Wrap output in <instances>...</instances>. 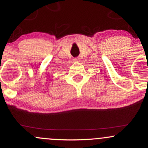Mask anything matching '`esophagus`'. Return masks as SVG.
<instances>
[{
    "mask_svg": "<svg viewBox=\"0 0 148 148\" xmlns=\"http://www.w3.org/2000/svg\"><path fill=\"white\" fill-rule=\"evenodd\" d=\"M73 61L79 62V58H75L73 59Z\"/></svg>",
    "mask_w": 148,
    "mask_h": 148,
    "instance_id": "esophagus-1",
    "label": "esophagus"
}]
</instances>
